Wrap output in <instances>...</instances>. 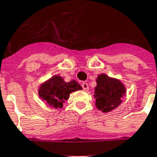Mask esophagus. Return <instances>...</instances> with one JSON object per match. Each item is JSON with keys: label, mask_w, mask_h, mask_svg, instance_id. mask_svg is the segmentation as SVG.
Masks as SVG:
<instances>
[{"label": "esophagus", "mask_w": 157, "mask_h": 157, "mask_svg": "<svg viewBox=\"0 0 157 157\" xmlns=\"http://www.w3.org/2000/svg\"><path fill=\"white\" fill-rule=\"evenodd\" d=\"M82 86L84 91H88L89 86H88V84H87L86 82H83V83H82Z\"/></svg>", "instance_id": "obj_1"}]
</instances>
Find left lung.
I'll list each match as a JSON object with an SVG mask.
<instances>
[{"label":"left lung","instance_id":"left-lung-1","mask_svg":"<svg viewBox=\"0 0 157 157\" xmlns=\"http://www.w3.org/2000/svg\"><path fill=\"white\" fill-rule=\"evenodd\" d=\"M96 82L93 97L96 98L97 109L103 113L111 112L117 109L123 102V98L126 94L124 83L103 73L98 75Z\"/></svg>","mask_w":157,"mask_h":157}]
</instances>
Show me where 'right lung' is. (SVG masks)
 <instances>
[{
  "label": "right lung",
  "instance_id": "right-lung-1",
  "mask_svg": "<svg viewBox=\"0 0 157 157\" xmlns=\"http://www.w3.org/2000/svg\"><path fill=\"white\" fill-rule=\"evenodd\" d=\"M80 84L72 80L66 82L60 75H55L42 82L39 86V97L52 109H62L63 103L70 98V94L82 90Z\"/></svg>",
  "mask_w": 157,
  "mask_h": 157
}]
</instances>
